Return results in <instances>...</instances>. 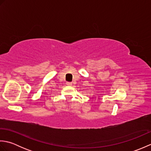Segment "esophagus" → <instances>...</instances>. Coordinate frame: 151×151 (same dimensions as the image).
I'll return each mask as SVG.
<instances>
[{"instance_id": "obj_1", "label": "esophagus", "mask_w": 151, "mask_h": 151, "mask_svg": "<svg viewBox=\"0 0 151 151\" xmlns=\"http://www.w3.org/2000/svg\"><path fill=\"white\" fill-rule=\"evenodd\" d=\"M66 84H67V86H72V83H71V82H66Z\"/></svg>"}]
</instances>
